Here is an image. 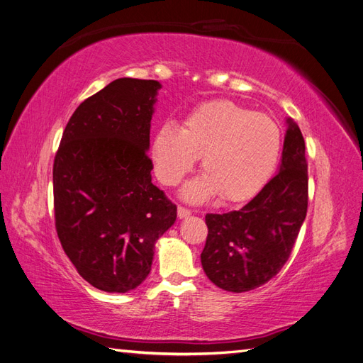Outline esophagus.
<instances>
[{"label": "esophagus", "mask_w": 363, "mask_h": 363, "mask_svg": "<svg viewBox=\"0 0 363 363\" xmlns=\"http://www.w3.org/2000/svg\"><path fill=\"white\" fill-rule=\"evenodd\" d=\"M177 213H179V218L180 219H183V218H188V216H191V211L189 208H186V207H182V206H179V208H177Z\"/></svg>", "instance_id": "obj_1"}]
</instances>
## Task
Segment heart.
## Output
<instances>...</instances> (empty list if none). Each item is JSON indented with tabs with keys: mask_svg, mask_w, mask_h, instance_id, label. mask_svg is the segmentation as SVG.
Here are the masks:
<instances>
[{
	"mask_svg": "<svg viewBox=\"0 0 363 363\" xmlns=\"http://www.w3.org/2000/svg\"><path fill=\"white\" fill-rule=\"evenodd\" d=\"M281 130L265 113L232 101L201 104L186 116L182 130L163 124L152 138L151 156L163 184H177L201 159L204 175L182 191L184 200L201 203L219 194L227 203L251 200L277 167Z\"/></svg>",
	"mask_w": 363,
	"mask_h": 363,
	"instance_id": "1",
	"label": "heart"
}]
</instances>
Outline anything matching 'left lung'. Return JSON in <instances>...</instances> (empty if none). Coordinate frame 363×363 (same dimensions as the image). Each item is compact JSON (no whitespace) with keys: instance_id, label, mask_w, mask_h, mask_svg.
I'll list each match as a JSON object with an SVG mask.
<instances>
[{"instance_id":"1","label":"left lung","mask_w":363,"mask_h":363,"mask_svg":"<svg viewBox=\"0 0 363 363\" xmlns=\"http://www.w3.org/2000/svg\"><path fill=\"white\" fill-rule=\"evenodd\" d=\"M279 172L240 211L207 213L201 265L212 283L247 292L283 268L307 212V160L300 127L286 119Z\"/></svg>"}]
</instances>
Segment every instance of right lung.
<instances>
[{
    "label": "right lung",
    "mask_w": 363,
    "mask_h": 363,
    "mask_svg": "<svg viewBox=\"0 0 363 363\" xmlns=\"http://www.w3.org/2000/svg\"><path fill=\"white\" fill-rule=\"evenodd\" d=\"M156 80L118 79L84 100L63 131L52 167L63 251L94 288L124 294L151 271L157 239L177 207L151 183Z\"/></svg>",
    "instance_id": "1"
}]
</instances>
